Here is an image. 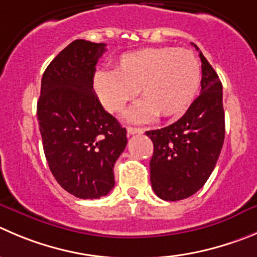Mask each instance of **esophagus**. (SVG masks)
Returning <instances> with one entry per match:
<instances>
[{
  "instance_id": "34e87169",
  "label": "esophagus",
  "mask_w": 257,
  "mask_h": 257,
  "mask_svg": "<svg viewBox=\"0 0 257 257\" xmlns=\"http://www.w3.org/2000/svg\"><path fill=\"white\" fill-rule=\"evenodd\" d=\"M143 128H138V127H127V135H136V134H143Z\"/></svg>"
}]
</instances>
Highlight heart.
I'll list each match as a JSON object with an SVG mask.
<instances>
[{"label": "heart", "mask_w": 257, "mask_h": 257, "mask_svg": "<svg viewBox=\"0 0 257 257\" xmlns=\"http://www.w3.org/2000/svg\"><path fill=\"white\" fill-rule=\"evenodd\" d=\"M200 83V64L187 49L145 48L119 57L113 72L98 70L93 87L104 108L118 113L140 92L144 101L127 112L133 122H146L156 113H182L194 98Z\"/></svg>", "instance_id": "heart-1"}]
</instances>
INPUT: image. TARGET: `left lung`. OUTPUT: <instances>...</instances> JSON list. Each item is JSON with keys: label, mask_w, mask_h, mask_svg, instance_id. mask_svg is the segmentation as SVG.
I'll return each instance as SVG.
<instances>
[{"label": "left lung", "mask_w": 257, "mask_h": 257, "mask_svg": "<svg viewBox=\"0 0 257 257\" xmlns=\"http://www.w3.org/2000/svg\"><path fill=\"white\" fill-rule=\"evenodd\" d=\"M199 58V96L177 122L159 130L146 131L154 144L150 160L151 187L164 200L175 202L197 193L213 172L223 146L222 83L200 51Z\"/></svg>", "instance_id": "8db88e82"}]
</instances>
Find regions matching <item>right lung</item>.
Listing matches in <instances>:
<instances>
[{
  "instance_id": "add662e5",
  "label": "right lung",
  "mask_w": 257,
  "mask_h": 257,
  "mask_svg": "<svg viewBox=\"0 0 257 257\" xmlns=\"http://www.w3.org/2000/svg\"><path fill=\"white\" fill-rule=\"evenodd\" d=\"M106 44L74 40L41 79L38 119L46 161L60 187L97 199L114 187L113 167L127 144L126 128L104 111L93 90Z\"/></svg>"
}]
</instances>
